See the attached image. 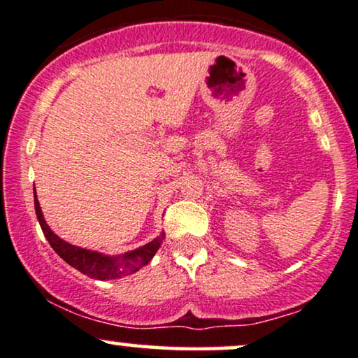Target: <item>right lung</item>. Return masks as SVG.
Instances as JSON below:
<instances>
[{
	"label": "right lung",
	"instance_id": "right-lung-1",
	"mask_svg": "<svg viewBox=\"0 0 358 358\" xmlns=\"http://www.w3.org/2000/svg\"><path fill=\"white\" fill-rule=\"evenodd\" d=\"M35 211L38 222H40L41 226V231H43L45 238L48 239L50 246L53 248L55 253L60 256L63 262H66L70 266H73L75 270H78L80 273H83V275L95 280H115L120 278V276H127L138 271L142 266H145V264L154 258L155 251L159 250V246H161L164 239V233H161L154 241L147 243V245L137 248V250L134 251H129V253L122 256H105L102 253H96V251L73 246L70 245V243L63 241L62 238H58L57 234L48 228V224H46L40 203H38L36 199V194Z\"/></svg>",
	"mask_w": 358,
	"mask_h": 358
}]
</instances>
